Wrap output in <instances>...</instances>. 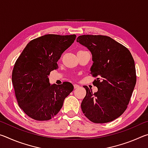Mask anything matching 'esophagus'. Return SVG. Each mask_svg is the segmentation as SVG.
<instances>
[{
    "instance_id": "esophagus-1",
    "label": "esophagus",
    "mask_w": 148,
    "mask_h": 148,
    "mask_svg": "<svg viewBox=\"0 0 148 148\" xmlns=\"http://www.w3.org/2000/svg\"><path fill=\"white\" fill-rule=\"evenodd\" d=\"M79 87V85H77V84H74V87L75 89H76V88H78V87Z\"/></svg>"
}]
</instances>
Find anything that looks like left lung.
<instances>
[{
  "mask_svg": "<svg viewBox=\"0 0 148 148\" xmlns=\"http://www.w3.org/2000/svg\"><path fill=\"white\" fill-rule=\"evenodd\" d=\"M76 41L91 52L90 74L97 77L92 84L98 88L92 93L84 86L86 95L81 104L82 112L95 123L113 121L127 109L136 85L133 57L127 47L107 36L82 35Z\"/></svg>",
  "mask_w": 148,
  "mask_h": 148,
  "instance_id": "obj_1",
  "label": "left lung"
}]
</instances>
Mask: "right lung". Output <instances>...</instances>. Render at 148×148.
Instances as JSON below:
<instances>
[{
    "mask_svg": "<svg viewBox=\"0 0 148 148\" xmlns=\"http://www.w3.org/2000/svg\"><path fill=\"white\" fill-rule=\"evenodd\" d=\"M76 36L46 34L30 41L14 64L12 81L17 102L29 117L37 121L51 119L73 91L70 82L49 83L48 76L58 69L62 53Z\"/></svg>",
    "mask_w": 148,
    "mask_h": 148,
    "instance_id": "obj_1",
    "label": "right lung"
}]
</instances>
